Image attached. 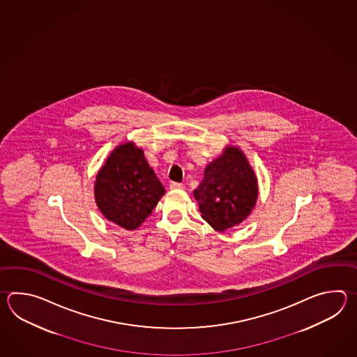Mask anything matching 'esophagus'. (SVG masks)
<instances>
[{"label": "esophagus", "mask_w": 357, "mask_h": 357, "mask_svg": "<svg viewBox=\"0 0 357 357\" xmlns=\"http://www.w3.org/2000/svg\"><path fill=\"white\" fill-rule=\"evenodd\" d=\"M169 189L182 190L183 189V185L180 183V182H171V183H169Z\"/></svg>", "instance_id": "esophagus-1"}]
</instances>
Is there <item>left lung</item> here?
Returning <instances> with one entry per match:
<instances>
[{"label":"left lung","instance_id":"left-lung-1","mask_svg":"<svg viewBox=\"0 0 357 357\" xmlns=\"http://www.w3.org/2000/svg\"><path fill=\"white\" fill-rule=\"evenodd\" d=\"M194 197L202 217L214 229L225 231L250 214L258 199V180L243 153L228 146L206 166Z\"/></svg>","mask_w":357,"mask_h":357}]
</instances>
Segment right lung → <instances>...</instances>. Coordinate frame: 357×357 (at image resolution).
<instances>
[{
    "instance_id": "right-lung-1",
    "label": "right lung",
    "mask_w": 357,
    "mask_h": 357,
    "mask_svg": "<svg viewBox=\"0 0 357 357\" xmlns=\"http://www.w3.org/2000/svg\"><path fill=\"white\" fill-rule=\"evenodd\" d=\"M96 202L107 220L125 229H135L152 213L165 188L132 143L111 153L96 180Z\"/></svg>"
}]
</instances>
